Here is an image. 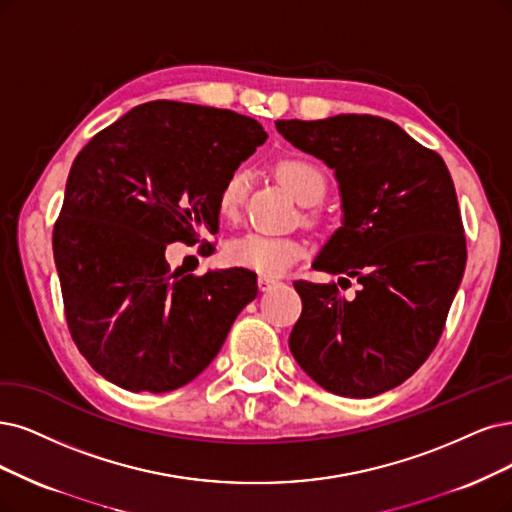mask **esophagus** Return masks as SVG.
Returning a JSON list of instances; mask_svg holds the SVG:
<instances>
[{
  "label": "esophagus",
  "instance_id": "34e87169",
  "mask_svg": "<svg viewBox=\"0 0 512 512\" xmlns=\"http://www.w3.org/2000/svg\"><path fill=\"white\" fill-rule=\"evenodd\" d=\"M257 285H259L261 291H272V289L278 285V280H274V278H270V276H259Z\"/></svg>",
  "mask_w": 512,
  "mask_h": 512
}]
</instances>
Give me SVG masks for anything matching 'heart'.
Instances as JSON below:
<instances>
[{
	"label": "heart",
	"mask_w": 512,
	"mask_h": 512,
	"mask_svg": "<svg viewBox=\"0 0 512 512\" xmlns=\"http://www.w3.org/2000/svg\"><path fill=\"white\" fill-rule=\"evenodd\" d=\"M278 179L289 192L304 204H314L327 192V179L320 170L301 158H282L276 164ZM249 194V173L238 168L227 177L219 189L217 208L225 221H238ZM304 255V244L287 236H268L249 232L234 238L225 246V259L230 266L251 270L263 276H280Z\"/></svg>",
	"instance_id": "b5f03b06"
}]
</instances>
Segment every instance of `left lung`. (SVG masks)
<instances>
[{
  "label": "left lung",
  "mask_w": 512,
  "mask_h": 512,
  "mask_svg": "<svg viewBox=\"0 0 512 512\" xmlns=\"http://www.w3.org/2000/svg\"><path fill=\"white\" fill-rule=\"evenodd\" d=\"M276 128L333 168L342 192L344 225L312 268L361 285L346 299L335 285L293 282L304 308L289 348L333 394L392 390L437 348L464 276L466 236L449 170L399 124L367 113L278 120Z\"/></svg>",
  "instance_id": "8db88e82"
}]
</instances>
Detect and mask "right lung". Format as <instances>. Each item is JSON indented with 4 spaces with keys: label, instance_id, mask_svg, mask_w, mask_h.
I'll return each instance as SVG.
<instances>
[{
    "label": "right lung",
    "instance_id": "obj_1",
    "mask_svg": "<svg viewBox=\"0 0 512 512\" xmlns=\"http://www.w3.org/2000/svg\"><path fill=\"white\" fill-rule=\"evenodd\" d=\"M266 139L230 109L151 101L73 160L52 251L69 333L105 380L130 392L189 384L257 297L251 270L170 272L164 251L217 234L223 181Z\"/></svg>",
    "mask_w": 512,
    "mask_h": 512
}]
</instances>
